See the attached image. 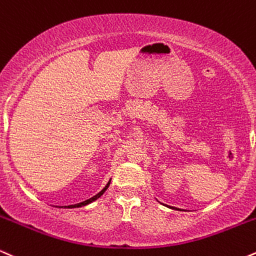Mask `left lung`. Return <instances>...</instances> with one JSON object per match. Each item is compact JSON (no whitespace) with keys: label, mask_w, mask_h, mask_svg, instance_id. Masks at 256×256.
Masks as SVG:
<instances>
[{"label":"left lung","mask_w":256,"mask_h":256,"mask_svg":"<svg viewBox=\"0 0 256 256\" xmlns=\"http://www.w3.org/2000/svg\"><path fill=\"white\" fill-rule=\"evenodd\" d=\"M175 210H176V208H175Z\"/></svg>","instance_id":"left-lung-1"}]
</instances>
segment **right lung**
Returning a JSON list of instances; mask_svg holds the SVG:
<instances>
[{
	"instance_id": "right-lung-1",
	"label": "right lung",
	"mask_w": 256,
	"mask_h": 256,
	"mask_svg": "<svg viewBox=\"0 0 256 256\" xmlns=\"http://www.w3.org/2000/svg\"><path fill=\"white\" fill-rule=\"evenodd\" d=\"M109 184H110V181L108 182V184L105 186V187L103 188V190H100L99 192V193L97 194V195H94V196H92L91 199H88V200H86V201H82V202H80V204H76V205H72V206H69V207H81V206H85V205H88V204H91L92 201H94V200H97L98 198H100L102 195L104 194V192L106 190L108 189V187H109Z\"/></svg>"
}]
</instances>
